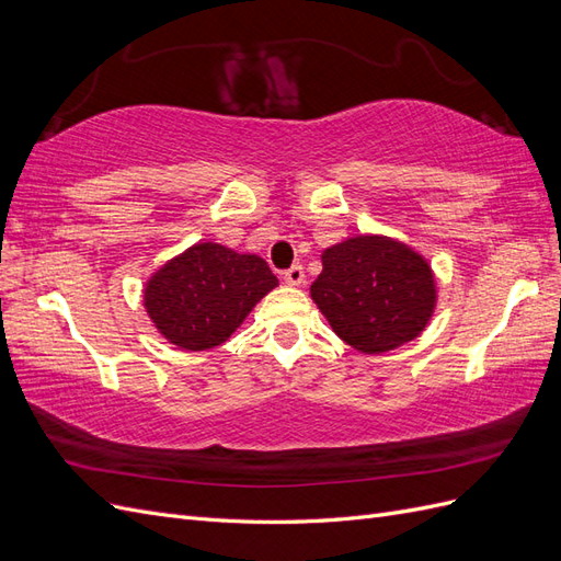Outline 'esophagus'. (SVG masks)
<instances>
[{
    "instance_id": "obj_1",
    "label": "esophagus",
    "mask_w": 561,
    "mask_h": 561,
    "mask_svg": "<svg viewBox=\"0 0 561 561\" xmlns=\"http://www.w3.org/2000/svg\"><path fill=\"white\" fill-rule=\"evenodd\" d=\"M304 278H307V274H304V266H301V264H293V266L287 268L285 274H283V280H285L287 285H295V287H299V285L304 283Z\"/></svg>"
}]
</instances>
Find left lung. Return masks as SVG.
<instances>
[{"mask_svg":"<svg viewBox=\"0 0 561 561\" xmlns=\"http://www.w3.org/2000/svg\"><path fill=\"white\" fill-rule=\"evenodd\" d=\"M311 297L332 330L363 353L412 342L437 299L428 262L386 236H355L322 252Z\"/></svg>","mask_w":561,"mask_h":561,"instance_id":"left-lung-1","label":"left lung"}]
</instances>
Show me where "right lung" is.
Masks as SVG:
<instances>
[{
	"label": "right lung",
	"mask_w": 561,
	"mask_h": 561,
	"mask_svg": "<svg viewBox=\"0 0 561 561\" xmlns=\"http://www.w3.org/2000/svg\"><path fill=\"white\" fill-rule=\"evenodd\" d=\"M278 278L257 254L196 243L149 278L145 307L168 342L186 351L225 344Z\"/></svg>",
	"instance_id": "1"
}]
</instances>
